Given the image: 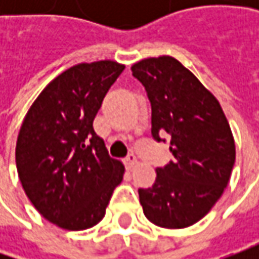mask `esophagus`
Returning a JSON list of instances; mask_svg holds the SVG:
<instances>
[{"mask_svg":"<svg viewBox=\"0 0 259 259\" xmlns=\"http://www.w3.org/2000/svg\"><path fill=\"white\" fill-rule=\"evenodd\" d=\"M125 164L128 168H134L135 165L138 164V161H137V157L134 154H130L126 158H125Z\"/></svg>","mask_w":259,"mask_h":259,"instance_id":"34e87169","label":"esophagus"}]
</instances>
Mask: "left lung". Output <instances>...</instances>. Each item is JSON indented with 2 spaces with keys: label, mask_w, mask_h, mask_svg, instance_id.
<instances>
[{
  "label": "left lung",
  "mask_w": 259,
  "mask_h": 259,
  "mask_svg": "<svg viewBox=\"0 0 259 259\" xmlns=\"http://www.w3.org/2000/svg\"><path fill=\"white\" fill-rule=\"evenodd\" d=\"M151 102V134L170 137L174 161L157 168L153 187L140 189L145 218L160 228L199 222L221 199L235 164V140L219 101L171 56L131 66Z\"/></svg>",
  "instance_id": "8db88e82"
}]
</instances>
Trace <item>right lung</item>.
<instances>
[{
  "mask_svg": "<svg viewBox=\"0 0 259 259\" xmlns=\"http://www.w3.org/2000/svg\"><path fill=\"white\" fill-rule=\"evenodd\" d=\"M124 65L79 63L55 77L25 114L15 145L21 186L38 213L67 231L99 224L124 164L108 155L94 119Z\"/></svg>",
  "mask_w": 259,
  "mask_h": 259,
  "instance_id": "add662e5",
  "label": "right lung"
}]
</instances>
